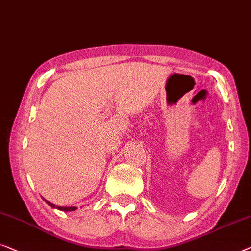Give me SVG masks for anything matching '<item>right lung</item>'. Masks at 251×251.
Wrapping results in <instances>:
<instances>
[{"label": "right lung", "mask_w": 251, "mask_h": 251, "mask_svg": "<svg viewBox=\"0 0 251 251\" xmlns=\"http://www.w3.org/2000/svg\"><path fill=\"white\" fill-rule=\"evenodd\" d=\"M43 199H44V198H43ZM44 201H45V202H47L50 207H52V208H56V209L62 210V211H74V210H76V209H77V207H61V206H55V204L51 203L50 201H48V200H45V199H44Z\"/></svg>", "instance_id": "right-lung-1"}]
</instances>
